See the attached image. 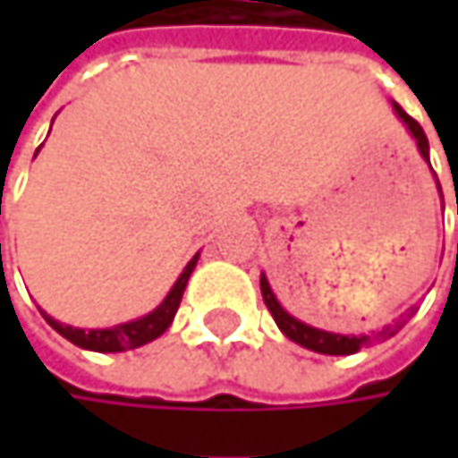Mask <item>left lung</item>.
<instances>
[{"label": "left lung", "mask_w": 458, "mask_h": 458, "mask_svg": "<svg viewBox=\"0 0 458 458\" xmlns=\"http://www.w3.org/2000/svg\"><path fill=\"white\" fill-rule=\"evenodd\" d=\"M395 114L406 122V127L411 130V135L416 138L419 153H421L424 161L429 164V145H427V135H424V130L419 127V122L411 119L398 103H395ZM259 289H262V300H265L270 316L278 323V328H281L292 342H297V344H302V347H308V350L323 352V355H352V352H358V350H363V347H371V344H377V342H385V339H390V336L395 334V328H390V326L382 328L379 334H371V336H369V334L344 336V334L320 331V328H313V326H308V323H302V320L292 318V316L278 305V300H276V294L270 292V284H267L265 276L259 278Z\"/></svg>", "instance_id": "1"}]
</instances>
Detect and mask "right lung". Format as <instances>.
<instances>
[{
	"label": "right lung",
	"mask_w": 458,
	"mask_h": 458,
	"mask_svg": "<svg viewBox=\"0 0 458 458\" xmlns=\"http://www.w3.org/2000/svg\"><path fill=\"white\" fill-rule=\"evenodd\" d=\"M196 259H199V254L185 265L182 276L177 278V284L172 286V292L166 294V300L153 313H148V316H142L138 320H130V323H122V326H114V328H92V331H84V328L63 326V323L52 320L45 313L42 316H45L47 323L57 334H63L68 342H73V344H79L84 350H95V352H122V350H132V347H140V344L161 336L169 328V323H172L177 308H180V300H182V292L188 286V278H191V273L196 267Z\"/></svg>",
	"instance_id": "obj_1"
}]
</instances>
